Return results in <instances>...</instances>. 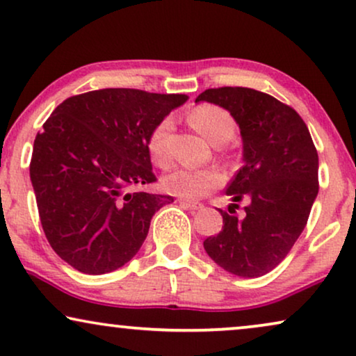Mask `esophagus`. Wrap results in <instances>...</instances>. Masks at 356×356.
Masks as SVG:
<instances>
[{
    "label": "esophagus",
    "mask_w": 356,
    "mask_h": 356,
    "mask_svg": "<svg viewBox=\"0 0 356 356\" xmlns=\"http://www.w3.org/2000/svg\"><path fill=\"white\" fill-rule=\"evenodd\" d=\"M179 204H181V206H184V207H188V209H191V211H197V209H202V204H201V202H197V201H188V200H179Z\"/></svg>",
    "instance_id": "34e87169"
}]
</instances>
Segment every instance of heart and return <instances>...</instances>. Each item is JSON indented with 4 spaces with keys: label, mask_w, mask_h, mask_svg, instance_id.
Instances as JSON below:
<instances>
[{
    "label": "heart",
    "mask_w": 356,
    "mask_h": 356,
    "mask_svg": "<svg viewBox=\"0 0 356 356\" xmlns=\"http://www.w3.org/2000/svg\"><path fill=\"white\" fill-rule=\"evenodd\" d=\"M191 126L207 138L211 144L222 145L234 136L235 124L227 111L214 104H201L189 114ZM173 119L161 118L147 137V150L156 167L167 168L170 165L168 136L172 132ZM224 183V175L218 168H177L161 178V188L170 195L197 200L218 189Z\"/></svg>",
    "instance_id": "1"
}]
</instances>
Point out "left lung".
Segmentation results:
<instances>
[{"label":"left lung","instance_id":"1","mask_svg":"<svg viewBox=\"0 0 356 356\" xmlns=\"http://www.w3.org/2000/svg\"><path fill=\"white\" fill-rule=\"evenodd\" d=\"M196 101L227 109L243 142V165L225 191L231 214L219 209L222 230L204 240V250L232 275H266L296 243L319 193L311 134L291 106L252 88H211ZM240 200L248 204L243 218L232 216Z\"/></svg>","mask_w":356,"mask_h":356}]
</instances>
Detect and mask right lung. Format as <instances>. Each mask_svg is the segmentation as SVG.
<instances>
[{
    "mask_svg": "<svg viewBox=\"0 0 356 356\" xmlns=\"http://www.w3.org/2000/svg\"><path fill=\"white\" fill-rule=\"evenodd\" d=\"M186 95L104 88L67 98L31 159L40 224L55 253L86 275L121 268L138 252L168 195L131 189L156 181L147 137Z\"/></svg>",
    "mask_w": 356,
    "mask_h": 356,
    "instance_id": "add662e5",
    "label": "right lung"
}]
</instances>
